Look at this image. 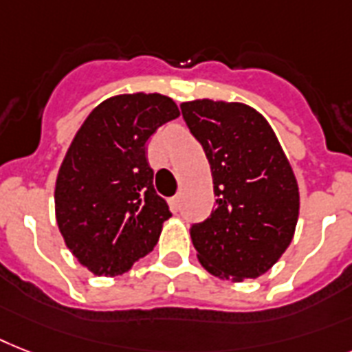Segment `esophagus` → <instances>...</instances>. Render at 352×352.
Listing matches in <instances>:
<instances>
[{"instance_id": "esophagus-1", "label": "esophagus", "mask_w": 352, "mask_h": 352, "mask_svg": "<svg viewBox=\"0 0 352 352\" xmlns=\"http://www.w3.org/2000/svg\"><path fill=\"white\" fill-rule=\"evenodd\" d=\"M170 208L173 213H177V211L181 210V195H175V197H171L170 199Z\"/></svg>"}]
</instances>
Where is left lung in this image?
I'll return each instance as SVG.
<instances>
[{
  "label": "left lung",
  "instance_id": "1",
  "mask_svg": "<svg viewBox=\"0 0 352 352\" xmlns=\"http://www.w3.org/2000/svg\"><path fill=\"white\" fill-rule=\"evenodd\" d=\"M182 117L201 142L213 177L215 210L191 224L201 264L241 282L264 275L293 241L298 184L270 122L248 104L182 102Z\"/></svg>",
  "mask_w": 352,
  "mask_h": 352
}]
</instances>
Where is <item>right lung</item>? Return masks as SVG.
Masks as SVG:
<instances>
[{"label":"right lung","instance_id":"1","mask_svg":"<svg viewBox=\"0 0 352 352\" xmlns=\"http://www.w3.org/2000/svg\"><path fill=\"white\" fill-rule=\"evenodd\" d=\"M179 108L161 94L102 101L74 137L56 182V219L68 250L97 276L146 256L171 217L153 188L146 141Z\"/></svg>","mask_w":352,"mask_h":352}]
</instances>
